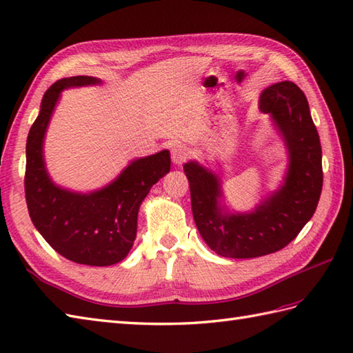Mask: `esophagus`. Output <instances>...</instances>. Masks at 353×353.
<instances>
[{
	"mask_svg": "<svg viewBox=\"0 0 353 353\" xmlns=\"http://www.w3.org/2000/svg\"><path fill=\"white\" fill-rule=\"evenodd\" d=\"M171 159L176 165H182L186 159V147L182 144H176L171 150Z\"/></svg>",
	"mask_w": 353,
	"mask_h": 353,
	"instance_id": "esophagus-1",
	"label": "esophagus"
}]
</instances>
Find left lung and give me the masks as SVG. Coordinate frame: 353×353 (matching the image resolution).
Masks as SVG:
<instances>
[{
    "label": "left lung",
    "mask_w": 353,
    "mask_h": 353,
    "mask_svg": "<svg viewBox=\"0 0 353 353\" xmlns=\"http://www.w3.org/2000/svg\"><path fill=\"white\" fill-rule=\"evenodd\" d=\"M259 109L281 134L288 163L279 188L250 212H229L221 205L216 172L197 161L183 165L196 226L209 249L224 258H258L288 245L316 212L323 186L320 138L302 89L288 80L270 85Z\"/></svg>",
    "instance_id": "obj_1"
}]
</instances>
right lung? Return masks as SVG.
I'll use <instances>...</instances> for the list:
<instances>
[{
  "label": "right lung",
  "mask_w": 353,
  "mask_h": 353,
  "mask_svg": "<svg viewBox=\"0 0 353 353\" xmlns=\"http://www.w3.org/2000/svg\"><path fill=\"white\" fill-rule=\"evenodd\" d=\"M101 85L89 76L66 77L43 94L26 147V200L34 228L52 249L77 264L106 267L129 254L137 238L139 206L152 186L170 172L168 150L132 161L100 190L77 192L52 182L43 141L63 89Z\"/></svg>",
  "instance_id": "1"
}]
</instances>
